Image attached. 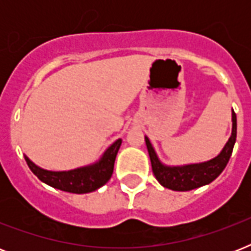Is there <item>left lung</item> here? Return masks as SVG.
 <instances>
[{"mask_svg":"<svg viewBox=\"0 0 251 251\" xmlns=\"http://www.w3.org/2000/svg\"><path fill=\"white\" fill-rule=\"evenodd\" d=\"M236 138H237V117L232 109V134L220 153L211 160L195 163V164L165 165L157 156L149 137H145V139L153 175L160 185L175 191H189L203 185H208L224 171L233 151Z\"/></svg>","mask_w":251,"mask_h":251,"instance_id":"8db88e82","label":"left lung"}]
</instances>
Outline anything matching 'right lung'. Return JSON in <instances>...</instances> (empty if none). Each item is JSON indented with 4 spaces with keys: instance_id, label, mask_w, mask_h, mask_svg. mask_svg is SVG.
I'll return each instance as SVG.
<instances>
[{
    "instance_id": "right-lung-1",
    "label": "right lung",
    "mask_w": 251,
    "mask_h": 251,
    "mask_svg": "<svg viewBox=\"0 0 251 251\" xmlns=\"http://www.w3.org/2000/svg\"><path fill=\"white\" fill-rule=\"evenodd\" d=\"M121 143L122 139H117L104 151L98 161L70 171H48L35 164L28 156H25V159L33 175L49 186L74 194H86L98 190L109 181Z\"/></svg>"
}]
</instances>
